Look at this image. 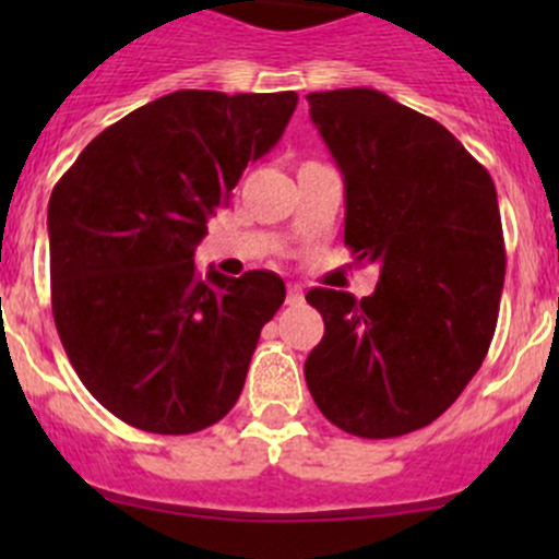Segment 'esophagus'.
I'll list each match as a JSON object with an SVG mask.
<instances>
[{
	"instance_id": "esophagus-1",
	"label": "esophagus",
	"mask_w": 559,
	"mask_h": 559,
	"mask_svg": "<svg viewBox=\"0 0 559 559\" xmlns=\"http://www.w3.org/2000/svg\"><path fill=\"white\" fill-rule=\"evenodd\" d=\"M286 302H289V306H300V302H302V289H300V286H292L289 284V292H286Z\"/></svg>"
}]
</instances>
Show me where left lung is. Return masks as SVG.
Wrapping results in <instances>:
<instances>
[{
    "label": "left lung",
    "mask_w": 559,
    "mask_h": 559,
    "mask_svg": "<svg viewBox=\"0 0 559 559\" xmlns=\"http://www.w3.org/2000/svg\"><path fill=\"white\" fill-rule=\"evenodd\" d=\"M346 183V246L379 262L370 297L316 286L324 337L306 359L321 414L359 438L436 421L481 368L506 278L489 173L430 116L376 88L308 94Z\"/></svg>",
    "instance_id": "left-lung-1"
}]
</instances>
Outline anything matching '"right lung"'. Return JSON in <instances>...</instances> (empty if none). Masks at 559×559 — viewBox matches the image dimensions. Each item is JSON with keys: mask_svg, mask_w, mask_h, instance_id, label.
Wrapping results in <instances>:
<instances>
[{"mask_svg": "<svg viewBox=\"0 0 559 559\" xmlns=\"http://www.w3.org/2000/svg\"><path fill=\"white\" fill-rule=\"evenodd\" d=\"M295 107V92H173L99 132L53 186L56 330L83 386L127 425L189 436L238 403L286 286L270 270L202 275L194 248Z\"/></svg>", "mask_w": 559, "mask_h": 559, "instance_id": "1", "label": "right lung"}]
</instances>
